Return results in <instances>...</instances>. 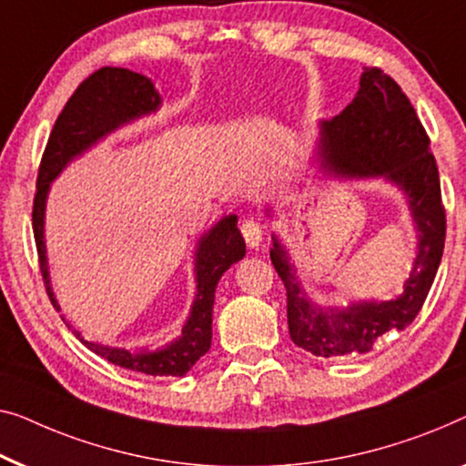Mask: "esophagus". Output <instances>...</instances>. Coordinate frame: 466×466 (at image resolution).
Returning a JSON list of instances; mask_svg holds the SVG:
<instances>
[{
	"label": "esophagus",
	"mask_w": 466,
	"mask_h": 466,
	"mask_svg": "<svg viewBox=\"0 0 466 466\" xmlns=\"http://www.w3.org/2000/svg\"><path fill=\"white\" fill-rule=\"evenodd\" d=\"M241 233H244L248 248H258L262 244V239H265V227L256 220H246L244 225H241Z\"/></svg>",
	"instance_id": "34e87169"
}]
</instances>
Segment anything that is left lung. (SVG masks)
Wrapping results in <instances>:
<instances>
[{
    "label": "left lung",
    "mask_w": 466,
    "mask_h": 466,
    "mask_svg": "<svg viewBox=\"0 0 466 466\" xmlns=\"http://www.w3.org/2000/svg\"><path fill=\"white\" fill-rule=\"evenodd\" d=\"M311 164L328 178H380L406 198L416 231V256L403 292L390 300L315 302L289 262L286 246L271 235V262L286 286L289 339L317 357L366 353L382 336L416 319L440 268L446 241L440 172L429 137L401 87L387 73L366 66L360 92L340 116L319 121ZM267 217H273L267 208Z\"/></svg>",
    "instance_id": "8db88e82"
}]
</instances>
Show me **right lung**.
Here are the masks:
<instances>
[{"mask_svg": "<svg viewBox=\"0 0 466 466\" xmlns=\"http://www.w3.org/2000/svg\"><path fill=\"white\" fill-rule=\"evenodd\" d=\"M159 106L161 96L149 77L121 66H105L79 84L54 124L39 166L37 193L33 201V235H35L46 289L56 311H60V305L52 289L48 249H46V204H48L50 185L73 159L82 157L86 151H90L109 134L117 132L119 127L157 113ZM244 256L246 241L239 233L235 214L222 217L217 225L201 233L195 246V296L191 311L180 336L164 347L124 349L84 340L82 332L73 329L65 315L60 317L92 353L119 368L149 376H185L195 361L210 350L214 292L222 273Z\"/></svg>", "mask_w": 466, "mask_h": 466, "instance_id": "add662e5", "label": "right lung"}]
</instances>
